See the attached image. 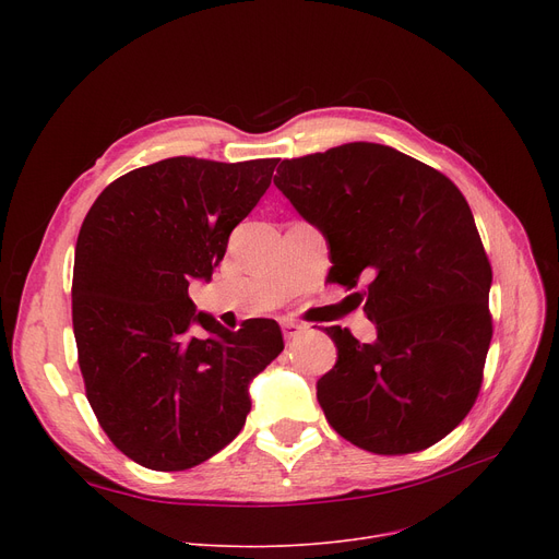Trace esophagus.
Listing matches in <instances>:
<instances>
[{
  "instance_id": "esophagus-1",
  "label": "esophagus",
  "mask_w": 559,
  "mask_h": 559,
  "mask_svg": "<svg viewBox=\"0 0 559 559\" xmlns=\"http://www.w3.org/2000/svg\"><path fill=\"white\" fill-rule=\"evenodd\" d=\"M304 331H306V326H304V324H297V321H285V324H283V335H285V340H295V337H299Z\"/></svg>"
}]
</instances>
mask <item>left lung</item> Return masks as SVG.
Returning a JSON list of instances; mask_svg holds the SVG:
<instances>
[{"label": "left lung", "instance_id": "left-lung-1", "mask_svg": "<svg viewBox=\"0 0 559 559\" xmlns=\"http://www.w3.org/2000/svg\"><path fill=\"white\" fill-rule=\"evenodd\" d=\"M276 188L331 245L329 281L354 292L378 337L329 326L335 367L317 401L346 442L417 453L474 407L491 342V264L472 209L435 167L392 146L348 142L283 160Z\"/></svg>", "mask_w": 559, "mask_h": 559}]
</instances>
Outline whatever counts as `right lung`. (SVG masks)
I'll use <instances>...</instances> for the list:
<instances>
[{"mask_svg": "<svg viewBox=\"0 0 559 559\" xmlns=\"http://www.w3.org/2000/svg\"><path fill=\"white\" fill-rule=\"evenodd\" d=\"M276 163L165 158L115 179L81 224L72 326L85 396L110 442L154 472H183L230 444L251 378L285 346L276 321L230 333L188 295L192 278H211ZM192 323L206 335L192 338Z\"/></svg>", "mask_w": 559, "mask_h": 559, "instance_id": "1", "label": "right lung"}]
</instances>
